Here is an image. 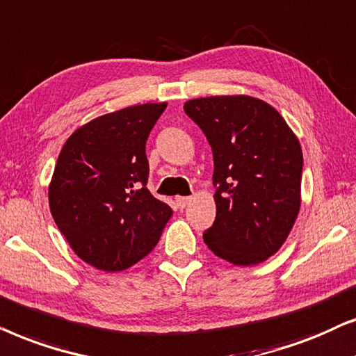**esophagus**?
Here are the masks:
<instances>
[{
  "mask_svg": "<svg viewBox=\"0 0 356 356\" xmlns=\"http://www.w3.org/2000/svg\"><path fill=\"white\" fill-rule=\"evenodd\" d=\"M175 202H177V207L181 208V210H184V208L192 202V197H177L175 198Z\"/></svg>",
  "mask_w": 356,
  "mask_h": 356,
  "instance_id": "obj_1",
  "label": "esophagus"
}]
</instances>
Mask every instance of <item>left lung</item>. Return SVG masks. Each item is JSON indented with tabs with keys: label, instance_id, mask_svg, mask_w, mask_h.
Instances as JSON below:
<instances>
[{
	"label": "left lung",
	"instance_id": "8db88e82",
	"mask_svg": "<svg viewBox=\"0 0 356 356\" xmlns=\"http://www.w3.org/2000/svg\"><path fill=\"white\" fill-rule=\"evenodd\" d=\"M184 111L213 151L216 220L203 241L233 265L277 254L301 208L302 151L277 108L234 94L191 99Z\"/></svg>",
	"mask_w": 356,
	"mask_h": 356
}]
</instances>
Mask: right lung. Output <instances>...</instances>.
Instances as JSON below:
<instances>
[{
	"instance_id": "add662e5",
	"label": "right lung",
	"mask_w": 356,
	"mask_h": 356,
	"mask_svg": "<svg viewBox=\"0 0 356 356\" xmlns=\"http://www.w3.org/2000/svg\"><path fill=\"white\" fill-rule=\"evenodd\" d=\"M168 102L92 118L65 141L49 186L51 216L84 262L122 272L156 248L172 216L151 195L146 140Z\"/></svg>"
}]
</instances>
